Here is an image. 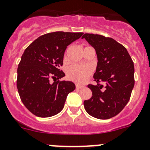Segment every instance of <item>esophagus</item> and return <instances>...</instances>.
I'll return each mask as SVG.
<instances>
[{
    "instance_id": "obj_1",
    "label": "esophagus",
    "mask_w": 150,
    "mask_h": 150,
    "mask_svg": "<svg viewBox=\"0 0 150 150\" xmlns=\"http://www.w3.org/2000/svg\"><path fill=\"white\" fill-rule=\"evenodd\" d=\"M75 87H76V89H81V88H82V87H83V86H82V85H79V84H76L75 85Z\"/></svg>"
}]
</instances>
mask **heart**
Wrapping results in <instances>:
<instances>
[{
  "mask_svg": "<svg viewBox=\"0 0 150 150\" xmlns=\"http://www.w3.org/2000/svg\"><path fill=\"white\" fill-rule=\"evenodd\" d=\"M92 73V69L87 66L74 65L70 66L67 69L68 79L78 83H83L87 81Z\"/></svg>",
  "mask_w": 150,
  "mask_h": 150,
  "instance_id": "heart-1",
  "label": "heart"
}]
</instances>
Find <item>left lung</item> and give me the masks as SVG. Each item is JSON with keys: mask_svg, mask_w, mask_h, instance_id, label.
I'll return each mask as SVG.
<instances>
[{"mask_svg": "<svg viewBox=\"0 0 150 150\" xmlns=\"http://www.w3.org/2000/svg\"><path fill=\"white\" fill-rule=\"evenodd\" d=\"M82 39L95 48L98 58L93 76L97 84L87 85L92 97L83 102L84 108L95 118L110 119L122 111L130 99L134 85V63L126 48L114 39L93 33H85Z\"/></svg>", "mask_w": 150, "mask_h": 150, "instance_id": "1", "label": "left lung"}]
</instances>
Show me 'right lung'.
<instances>
[{
    "instance_id": "right-lung-1",
    "label": "right lung",
    "mask_w": 150,
    "mask_h": 150,
    "mask_svg": "<svg viewBox=\"0 0 150 150\" xmlns=\"http://www.w3.org/2000/svg\"><path fill=\"white\" fill-rule=\"evenodd\" d=\"M83 33L57 31L40 36L25 50L17 69V89L21 102L32 114L49 117L60 113L68 94L75 89L60 69L67 46ZM50 78L56 79L53 84Z\"/></svg>"
}]
</instances>
